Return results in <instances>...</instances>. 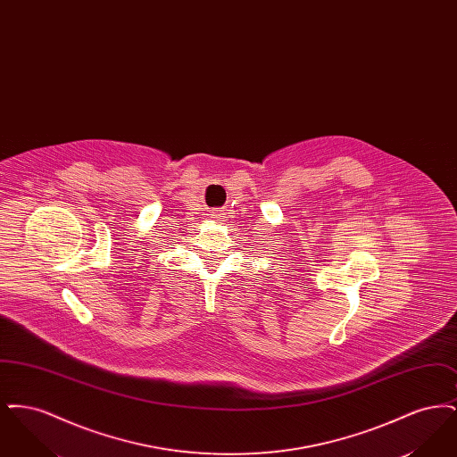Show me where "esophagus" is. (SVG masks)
<instances>
[{
  "mask_svg": "<svg viewBox=\"0 0 457 457\" xmlns=\"http://www.w3.org/2000/svg\"><path fill=\"white\" fill-rule=\"evenodd\" d=\"M211 218L214 219V220L224 219V212L222 211H214V212H211Z\"/></svg>",
  "mask_w": 457,
  "mask_h": 457,
  "instance_id": "obj_1",
  "label": "esophagus"
}]
</instances>
